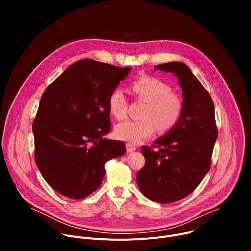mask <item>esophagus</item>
Segmentation results:
<instances>
[{"label":"esophagus","instance_id":"34e87169","mask_svg":"<svg viewBox=\"0 0 251 251\" xmlns=\"http://www.w3.org/2000/svg\"><path fill=\"white\" fill-rule=\"evenodd\" d=\"M136 149H137L136 146L133 145V144H131V143H127V144H126V150H127L128 153L134 152V151H136Z\"/></svg>","mask_w":251,"mask_h":251}]
</instances>
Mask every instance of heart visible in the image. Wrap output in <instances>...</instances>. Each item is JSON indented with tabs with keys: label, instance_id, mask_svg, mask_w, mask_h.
I'll return each mask as SVG.
<instances>
[{
	"label": "heart",
	"instance_id": "heart-1",
	"mask_svg": "<svg viewBox=\"0 0 251 251\" xmlns=\"http://www.w3.org/2000/svg\"><path fill=\"white\" fill-rule=\"evenodd\" d=\"M132 91L137 98L146 102L141 114L143 119L128 120L116 125L114 135L118 140L140 144L152 137L157 128L162 132L168 131L180 119L183 111L182 99L172 91L167 82L144 75L132 82ZM107 104L115 119L122 120L126 117L127 102L122 89L112 90Z\"/></svg>",
	"mask_w": 251,
	"mask_h": 251
}]
</instances>
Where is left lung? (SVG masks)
<instances>
[{"label": "left lung", "mask_w": 251, "mask_h": 251, "mask_svg": "<svg viewBox=\"0 0 251 251\" xmlns=\"http://www.w3.org/2000/svg\"><path fill=\"white\" fill-rule=\"evenodd\" d=\"M156 69L176 76L183 111L176 124L155 140L152 148H141L145 166L136 181L146 198L170 203L193 193L209 171L218 129L212 99L187 64L172 61L155 65Z\"/></svg>", "instance_id": "1"}]
</instances>
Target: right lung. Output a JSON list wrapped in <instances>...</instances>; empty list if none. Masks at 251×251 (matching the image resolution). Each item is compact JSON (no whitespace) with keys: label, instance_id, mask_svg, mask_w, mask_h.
Segmentation results:
<instances>
[{"label":"right lung","instance_id":"add662e5","mask_svg":"<svg viewBox=\"0 0 251 251\" xmlns=\"http://www.w3.org/2000/svg\"><path fill=\"white\" fill-rule=\"evenodd\" d=\"M131 69L78 60L44 92L32 123L34 160L60 195L88 197L102 183L105 163L126 153L123 142L104 136L111 129L109 94Z\"/></svg>","mask_w":251,"mask_h":251}]
</instances>
